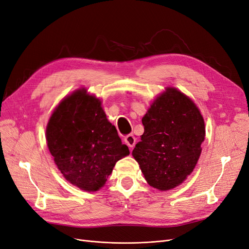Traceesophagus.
I'll return each mask as SVG.
<instances>
[{"instance_id":"obj_1","label":"esophagus","mask_w":249,"mask_h":249,"mask_svg":"<svg viewBox=\"0 0 249 249\" xmlns=\"http://www.w3.org/2000/svg\"><path fill=\"white\" fill-rule=\"evenodd\" d=\"M124 142H125V143H126L129 147L133 148L134 145H135V143H136V138H135L134 135L129 134V135H127V136L124 138Z\"/></svg>"}]
</instances>
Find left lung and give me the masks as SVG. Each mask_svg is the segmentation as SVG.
Instances as JSON below:
<instances>
[{"label": "left lung", "mask_w": 249, "mask_h": 249, "mask_svg": "<svg viewBox=\"0 0 249 249\" xmlns=\"http://www.w3.org/2000/svg\"><path fill=\"white\" fill-rule=\"evenodd\" d=\"M144 133L132 156L150 186L174 188L196 166L205 129L198 107L176 89H167L142 118Z\"/></svg>", "instance_id": "1"}]
</instances>
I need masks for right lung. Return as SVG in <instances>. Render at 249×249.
Here are the masks:
<instances>
[{
    "label": "right lung",
    "mask_w": 249,
    "mask_h": 249,
    "mask_svg": "<svg viewBox=\"0 0 249 249\" xmlns=\"http://www.w3.org/2000/svg\"><path fill=\"white\" fill-rule=\"evenodd\" d=\"M47 142L64 177L85 191L103 187L117 161L129 155L101 102L85 89L58 106L47 127Z\"/></svg>",
    "instance_id": "right-lung-1"
}]
</instances>
